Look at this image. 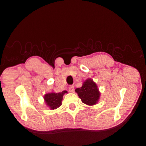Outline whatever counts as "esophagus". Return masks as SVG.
Segmentation results:
<instances>
[{
	"label": "esophagus",
	"mask_w": 146,
	"mask_h": 146,
	"mask_svg": "<svg viewBox=\"0 0 146 146\" xmlns=\"http://www.w3.org/2000/svg\"><path fill=\"white\" fill-rule=\"evenodd\" d=\"M68 91H69L70 92H74V86H73V85L69 86V88H68Z\"/></svg>",
	"instance_id": "obj_1"
}]
</instances>
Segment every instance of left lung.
<instances>
[{
  "instance_id": "8db88e82",
  "label": "left lung",
  "mask_w": 146,
  "mask_h": 146,
  "mask_svg": "<svg viewBox=\"0 0 146 146\" xmlns=\"http://www.w3.org/2000/svg\"><path fill=\"white\" fill-rule=\"evenodd\" d=\"M75 91L81 98L82 102L88 106L94 105L100 97V93L97 85L90 79L84 82L82 87L76 88Z\"/></svg>"
}]
</instances>
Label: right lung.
Here are the masks:
<instances>
[{
	"label": "right lung",
	"mask_w": 146,
	"mask_h": 146,
	"mask_svg": "<svg viewBox=\"0 0 146 146\" xmlns=\"http://www.w3.org/2000/svg\"><path fill=\"white\" fill-rule=\"evenodd\" d=\"M67 93V91H62L59 93H51L44 95V100L47 105L51 109H57L62 105L63 95Z\"/></svg>",
	"instance_id": "add662e5"
}]
</instances>
